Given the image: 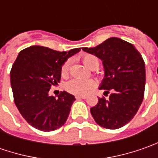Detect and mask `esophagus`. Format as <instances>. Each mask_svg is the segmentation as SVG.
Wrapping results in <instances>:
<instances>
[{"label": "esophagus", "mask_w": 158, "mask_h": 158, "mask_svg": "<svg viewBox=\"0 0 158 158\" xmlns=\"http://www.w3.org/2000/svg\"><path fill=\"white\" fill-rule=\"evenodd\" d=\"M76 99H86L87 96H85V95H76Z\"/></svg>", "instance_id": "obj_1"}]
</instances>
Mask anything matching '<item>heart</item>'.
I'll use <instances>...</instances> for the list:
<instances>
[{
	"label": "heart",
	"mask_w": 158,
	"mask_h": 158,
	"mask_svg": "<svg viewBox=\"0 0 158 158\" xmlns=\"http://www.w3.org/2000/svg\"><path fill=\"white\" fill-rule=\"evenodd\" d=\"M83 64L91 70L97 69L99 66V60L92 54H85L82 57ZM69 71V61H65L60 69L61 76H67ZM95 82L92 80H80V79H72L66 84V89L72 94L83 95L86 94L91 89L94 87Z\"/></svg>",
	"instance_id": "1"
}]
</instances>
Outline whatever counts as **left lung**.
<instances>
[{"label":"left lung","mask_w":158,"mask_h":158,"mask_svg":"<svg viewBox=\"0 0 158 158\" xmlns=\"http://www.w3.org/2000/svg\"><path fill=\"white\" fill-rule=\"evenodd\" d=\"M84 52L102 60L105 78L100 89L110 93L109 98H98L90 108L91 115L101 127L118 129L136 114L144 98L145 63L141 53L129 42L110 38L93 48L82 47Z\"/></svg>","instance_id":"left-lung-1"}]
</instances>
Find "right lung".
I'll list each match as a JSON object with an SVG mask.
<instances>
[{"mask_svg": "<svg viewBox=\"0 0 158 158\" xmlns=\"http://www.w3.org/2000/svg\"><path fill=\"white\" fill-rule=\"evenodd\" d=\"M80 50L58 52L32 46L19 52L10 70L14 102L23 118L35 128L50 132L67 121L75 97L61 91L55 98L48 92L60 82L62 64Z\"/></svg>", "mask_w": 158, "mask_h": 158, "instance_id": "right-lung-1", "label": "right lung"}]
</instances>
